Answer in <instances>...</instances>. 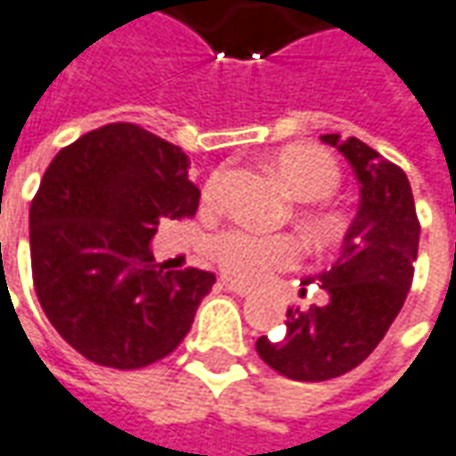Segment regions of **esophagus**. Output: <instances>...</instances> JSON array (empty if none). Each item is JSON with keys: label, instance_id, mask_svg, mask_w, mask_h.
Wrapping results in <instances>:
<instances>
[{"label": "esophagus", "instance_id": "34e87169", "mask_svg": "<svg viewBox=\"0 0 456 456\" xmlns=\"http://www.w3.org/2000/svg\"><path fill=\"white\" fill-rule=\"evenodd\" d=\"M222 286L227 288V290H232V293H237V296H249V293H252V288L249 286H242V283H237V281H229V278H224V281H222Z\"/></svg>", "mask_w": 456, "mask_h": 456}]
</instances>
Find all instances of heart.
Segmentation results:
<instances>
[{
	"mask_svg": "<svg viewBox=\"0 0 456 456\" xmlns=\"http://www.w3.org/2000/svg\"><path fill=\"white\" fill-rule=\"evenodd\" d=\"M275 170L296 199L322 201L339 189L342 173L327 150L314 145H293L275 158ZM222 189V173H211L201 189V204L214 207ZM216 265L242 283H265L275 273L298 265L301 245L286 234H263L248 227L219 232L211 242Z\"/></svg>",
	"mask_w": 456,
	"mask_h": 456,
	"instance_id": "1",
	"label": "heart"
}]
</instances>
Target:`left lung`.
<instances>
[{"label":"left lung","mask_w":456,"mask_h":456,"mask_svg":"<svg viewBox=\"0 0 456 456\" xmlns=\"http://www.w3.org/2000/svg\"><path fill=\"white\" fill-rule=\"evenodd\" d=\"M322 140L357 173L360 211L346 229L339 260L319 275L327 304L288 308L286 334L260 337L255 345L265 365L301 383L339 378L380 345L406 301L421 234L403 170L357 137Z\"/></svg>","instance_id":"1"}]
</instances>
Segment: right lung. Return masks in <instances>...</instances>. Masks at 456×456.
<instances>
[{
    "label": "right lung",
    "mask_w": 456,
    "mask_h": 456,
    "mask_svg": "<svg viewBox=\"0 0 456 456\" xmlns=\"http://www.w3.org/2000/svg\"><path fill=\"white\" fill-rule=\"evenodd\" d=\"M199 196L186 152L132 122L86 132L53 158L30 204L32 283L86 360L137 370L183 342L216 275L166 270L150 240L163 219L193 216Z\"/></svg>",
    "instance_id": "add662e5"
}]
</instances>
